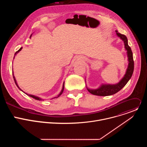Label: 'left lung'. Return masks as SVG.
<instances>
[{
    "label": "left lung",
    "instance_id": "1",
    "mask_svg": "<svg viewBox=\"0 0 147 147\" xmlns=\"http://www.w3.org/2000/svg\"><path fill=\"white\" fill-rule=\"evenodd\" d=\"M115 31L117 36L123 41L125 50L127 51L126 53L128 58V66L126 69V71H125V74L119 81V82L117 84H101L100 86L96 89H90L86 86L88 91L93 95L98 96H109L113 95L119 92L125 86L133 75L134 71V60L131 48L128 45L127 38L125 35L119 33L117 30Z\"/></svg>",
    "mask_w": 147,
    "mask_h": 147
}]
</instances>
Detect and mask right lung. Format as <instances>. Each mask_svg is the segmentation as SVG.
I'll use <instances>...</instances> for the list:
<instances>
[{
    "instance_id": "obj_1",
    "label": "right lung",
    "mask_w": 147,
    "mask_h": 147,
    "mask_svg": "<svg viewBox=\"0 0 147 147\" xmlns=\"http://www.w3.org/2000/svg\"><path fill=\"white\" fill-rule=\"evenodd\" d=\"M32 34L30 35V38H31V36H32ZM22 48H20V49L18 51H17L16 53H15V54H14V57H15V56L20 52V51H21V50L22 49ZM13 78H14V81H15V83H16V86H17V87L18 88V89L20 90H21L22 91V92H23L24 94H26L27 95H28V96H30V97H31V98H33L34 99H36V100H44V99H42L41 98H40V97H39V96H35V95H31V94H27V93H26V92H25L24 91H23L22 89H21L20 87H19V86H18V84H17V81H16V78H15V77H14V73H13ZM64 88H65V81L63 82V87H62V89H61V91H60V92L57 95V96H56V97H55V98H52V99H54V98H58V97H59L61 95V94L63 93V90H64Z\"/></svg>"
}]
</instances>
